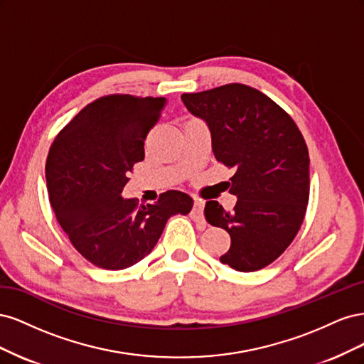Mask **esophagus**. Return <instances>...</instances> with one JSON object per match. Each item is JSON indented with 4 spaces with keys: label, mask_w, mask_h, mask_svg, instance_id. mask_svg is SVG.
Returning a JSON list of instances; mask_svg holds the SVG:
<instances>
[{
    "label": "esophagus",
    "mask_w": 364,
    "mask_h": 364,
    "mask_svg": "<svg viewBox=\"0 0 364 364\" xmlns=\"http://www.w3.org/2000/svg\"><path fill=\"white\" fill-rule=\"evenodd\" d=\"M203 206H205V203L202 200L194 199V206L191 211V217L194 220H203Z\"/></svg>",
    "instance_id": "34e87169"
}]
</instances>
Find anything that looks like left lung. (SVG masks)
Returning <instances> with one entry per match:
<instances>
[{
	"mask_svg": "<svg viewBox=\"0 0 364 364\" xmlns=\"http://www.w3.org/2000/svg\"><path fill=\"white\" fill-rule=\"evenodd\" d=\"M190 114L211 132L218 162L235 168L229 193L234 211L209 200L208 223L223 228L230 247L220 261L238 272L269 266L299 230L310 196V158L289 114L255 87L230 83L183 94Z\"/></svg>",
	"mask_w": 364,
	"mask_h": 364,
	"instance_id": "obj_1",
	"label": "left lung"
}]
</instances>
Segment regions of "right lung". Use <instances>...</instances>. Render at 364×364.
Returning <instances> with one entry per match:
<instances>
[{
	"label": "right lung",
	"mask_w": 364,
	"mask_h": 364,
	"mask_svg": "<svg viewBox=\"0 0 364 364\" xmlns=\"http://www.w3.org/2000/svg\"><path fill=\"white\" fill-rule=\"evenodd\" d=\"M165 106V97L97 98L50 147L46 178L54 214L73 246L97 267L134 266L155 247L171 215L191 211L193 199L182 191L170 190L146 205L121 196Z\"/></svg>",
	"instance_id": "right-lung-1"
}]
</instances>
